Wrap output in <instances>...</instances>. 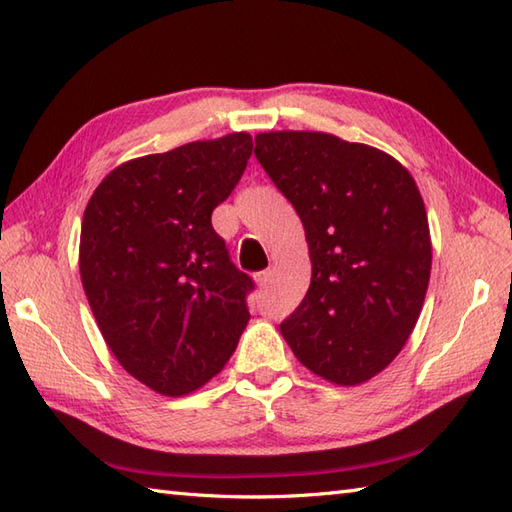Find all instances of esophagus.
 <instances>
[{
    "instance_id": "34e87169",
    "label": "esophagus",
    "mask_w": 512,
    "mask_h": 512,
    "mask_svg": "<svg viewBox=\"0 0 512 512\" xmlns=\"http://www.w3.org/2000/svg\"><path fill=\"white\" fill-rule=\"evenodd\" d=\"M254 278H256V282H258L260 287H267V285H271V280H274V271H271V269L258 271V274H256Z\"/></svg>"
}]
</instances>
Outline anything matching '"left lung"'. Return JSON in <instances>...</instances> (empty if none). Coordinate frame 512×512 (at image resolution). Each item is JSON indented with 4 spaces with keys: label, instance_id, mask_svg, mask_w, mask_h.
<instances>
[{
    "label": "left lung",
    "instance_id": "1",
    "mask_svg": "<svg viewBox=\"0 0 512 512\" xmlns=\"http://www.w3.org/2000/svg\"><path fill=\"white\" fill-rule=\"evenodd\" d=\"M254 155L298 212L313 265L282 337L317 377L372 379L412 335L429 285L416 181L388 153L320 131L260 133Z\"/></svg>",
    "mask_w": 512,
    "mask_h": 512
}]
</instances>
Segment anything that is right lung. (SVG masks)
I'll list each match as a JSON object with an SVG mask.
<instances>
[{
    "label": "right lung",
    "mask_w": 512,
    "mask_h": 512,
    "mask_svg": "<svg viewBox=\"0 0 512 512\" xmlns=\"http://www.w3.org/2000/svg\"><path fill=\"white\" fill-rule=\"evenodd\" d=\"M252 135L190 142L118 166L83 214L81 280L120 366L164 396L219 374L247 326L254 282L212 210L243 177Z\"/></svg>",
    "instance_id": "1"
}]
</instances>
